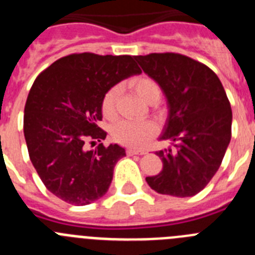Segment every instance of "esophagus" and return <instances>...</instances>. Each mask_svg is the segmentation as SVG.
<instances>
[{"instance_id":"1","label":"esophagus","mask_w":255,"mask_h":255,"mask_svg":"<svg viewBox=\"0 0 255 255\" xmlns=\"http://www.w3.org/2000/svg\"><path fill=\"white\" fill-rule=\"evenodd\" d=\"M126 153L129 155H132V154H145V152L144 150H138V149H134V148H128L126 149Z\"/></svg>"}]
</instances>
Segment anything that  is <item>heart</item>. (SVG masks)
<instances>
[{
    "label": "heart",
    "mask_w": 255,
    "mask_h": 255,
    "mask_svg": "<svg viewBox=\"0 0 255 255\" xmlns=\"http://www.w3.org/2000/svg\"><path fill=\"white\" fill-rule=\"evenodd\" d=\"M135 93L140 97L144 102L153 105L157 103L161 97V88L153 79L148 76L135 79L131 83ZM120 94V87L115 85L105 94L102 101V112L106 117H114L116 114V102ZM112 138L117 143L128 147L141 148L147 145L148 141L155 134V125L150 121H119L112 126Z\"/></svg>",
    "instance_id": "heart-1"
}]
</instances>
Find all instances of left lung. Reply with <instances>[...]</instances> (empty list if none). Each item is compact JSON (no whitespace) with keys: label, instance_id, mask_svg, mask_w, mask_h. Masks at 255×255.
I'll return each instance as SVG.
<instances>
[{"label":"left lung","instance_id":"obj_1","mask_svg":"<svg viewBox=\"0 0 255 255\" xmlns=\"http://www.w3.org/2000/svg\"><path fill=\"white\" fill-rule=\"evenodd\" d=\"M143 71L162 89L168 116L159 140L162 171L145 177L159 194L193 197L220 168L231 140L233 111L220 79L206 65L179 53L135 56Z\"/></svg>","mask_w":255,"mask_h":255}]
</instances>
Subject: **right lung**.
Listing matches in <instances>:
<instances>
[{
  "label": "right lung",
  "mask_w": 255,
  "mask_h": 255,
  "mask_svg": "<svg viewBox=\"0 0 255 255\" xmlns=\"http://www.w3.org/2000/svg\"><path fill=\"white\" fill-rule=\"evenodd\" d=\"M141 70L131 56L70 55L35 79L24 110L29 157L46 188L66 203L87 206L107 193L114 168L126 152L119 144L87 149L105 140V94Z\"/></svg>",
  "instance_id": "1"
}]
</instances>
